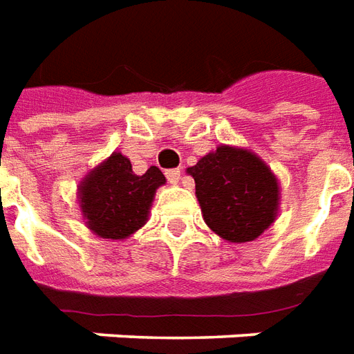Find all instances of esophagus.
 <instances>
[{
	"label": "esophagus",
	"instance_id": "esophagus-1",
	"mask_svg": "<svg viewBox=\"0 0 354 354\" xmlns=\"http://www.w3.org/2000/svg\"><path fill=\"white\" fill-rule=\"evenodd\" d=\"M165 177H167V181L171 183V185H177V183L181 181V169H171V171L165 173Z\"/></svg>",
	"mask_w": 354,
	"mask_h": 354
}]
</instances>
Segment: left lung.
Returning a JSON list of instances; mask_svg holds the SVG:
<instances>
[{"instance_id": "left-lung-1", "label": "left lung", "mask_w": 354, "mask_h": 354, "mask_svg": "<svg viewBox=\"0 0 354 354\" xmlns=\"http://www.w3.org/2000/svg\"><path fill=\"white\" fill-rule=\"evenodd\" d=\"M205 225L230 244L259 238L277 221L280 183L252 150L219 145L187 169Z\"/></svg>"}]
</instances>
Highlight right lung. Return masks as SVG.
<instances>
[{
  "label": "right lung",
  "mask_w": 354,
  "mask_h": 354,
  "mask_svg": "<svg viewBox=\"0 0 354 354\" xmlns=\"http://www.w3.org/2000/svg\"><path fill=\"white\" fill-rule=\"evenodd\" d=\"M162 185L165 177L156 165L137 175L129 158L112 152L77 187V204L85 227L106 240L122 242L129 238L149 221L150 205Z\"/></svg>",
  "instance_id": "add662e5"
}]
</instances>
